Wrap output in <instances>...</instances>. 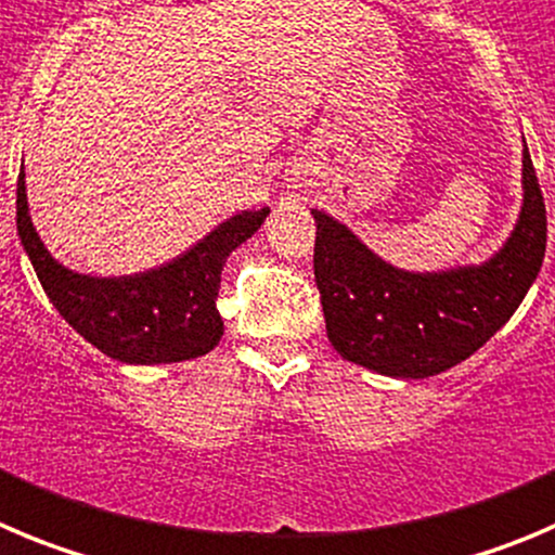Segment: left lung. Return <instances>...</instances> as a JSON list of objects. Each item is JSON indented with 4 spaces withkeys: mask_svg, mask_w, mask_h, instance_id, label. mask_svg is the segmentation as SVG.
<instances>
[{
    "mask_svg": "<svg viewBox=\"0 0 555 555\" xmlns=\"http://www.w3.org/2000/svg\"><path fill=\"white\" fill-rule=\"evenodd\" d=\"M522 189L520 221L493 260L443 273L397 271L312 210L314 282L336 353L395 377L438 375L476 353L520 307L545 257V199L528 150Z\"/></svg>",
    "mask_w": 555,
    "mask_h": 555,
    "instance_id": "obj_1",
    "label": "left lung"
}]
</instances>
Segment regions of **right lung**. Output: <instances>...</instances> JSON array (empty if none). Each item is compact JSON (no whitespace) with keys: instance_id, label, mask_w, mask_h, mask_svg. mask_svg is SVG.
Here are the masks:
<instances>
[{"instance_id":"1","label":"right lung","mask_w":555,"mask_h":555,"mask_svg":"<svg viewBox=\"0 0 555 555\" xmlns=\"http://www.w3.org/2000/svg\"><path fill=\"white\" fill-rule=\"evenodd\" d=\"M18 235L56 312L101 353L126 364H172L219 345L224 323L216 309L221 268L232 248L260 230L268 207L232 216L178 260L133 276L95 279L67 271L35 232L18 175Z\"/></svg>"}]
</instances>
